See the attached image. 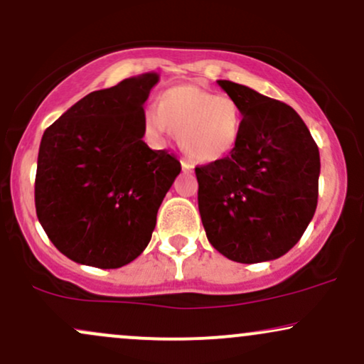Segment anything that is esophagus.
Returning a JSON list of instances; mask_svg holds the SVG:
<instances>
[{
	"mask_svg": "<svg viewBox=\"0 0 364 364\" xmlns=\"http://www.w3.org/2000/svg\"><path fill=\"white\" fill-rule=\"evenodd\" d=\"M181 165H182V170H183V172H192V168H194V165H192L189 160H186V158H182V160H181Z\"/></svg>",
	"mask_w": 364,
	"mask_h": 364,
	"instance_id": "34e87169",
	"label": "esophagus"
}]
</instances>
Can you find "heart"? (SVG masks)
Returning <instances> with one entry per match:
<instances>
[{
    "label": "heart",
    "instance_id": "1",
    "mask_svg": "<svg viewBox=\"0 0 364 364\" xmlns=\"http://www.w3.org/2000/svg\"><path fill=\"white\" fill-rule=\"evenodd\" d=\"M144 134L161 144L172 129L178 144L192 160L211 164L240 143L243 129L242 107L235 98L199 85H177L158 97V105L143 112Z\"/></svg>",
    "mask_w": 364,
    "mask_h": 364
}]
</instances>
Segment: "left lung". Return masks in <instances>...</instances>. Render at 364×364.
<instances>
[{
    "label": "left lung",
    "instance_id": "8db88e82",
    "mask_svg": "<svg viewBox=\"0 0 364 364\" xmlns=\"http://www.w3.org/2000/svg\"><path fill=\"white\" fill-rule=\"evenodd\" d=\"M243 112L240 143L198 166L209 243L235 262L274 260L296 245L317 209L320 155L296 110L245 85L218 80Z\"/></svg>",
    "mask_w": 364,
    "mask_h": 364
}]
</instances>
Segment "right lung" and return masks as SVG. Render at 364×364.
Wrapping results in <instances>:
<instances>
[{"mask_svg":"<svg viewBox=\"0 0 364 364\" xmlns=\"http://www.w3.org/2000/svg\"><path fill=\"white\" fill-rule=\"evenodd\" d=\"M160 80L97 90L44 131L36 209L54 247L83 266L117 269L146 249L181 161L143 141V105Z\"/></svg>","mask_w":364,"mask_h":364,"instance_id":"1","label":"right lung"}]
</instances>
